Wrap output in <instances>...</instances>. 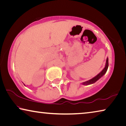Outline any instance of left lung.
Listing matches in <instances>:
<instances>
[{
    "instance_id": "left-lung-1",
    "label": "left lung",
    "mask_w": 126,
    "mask_h": 126,
    "mask_svg": "<svg viewBox=\"0 0 126 126\" xmlns=\"http://www.w3.org/2000/svg\"><path fill=\"white\" fill-rule=\"evenodd\" d=\"M108 68V58L107 57L106 59V64H105V67L102 69V71L97 74V76H95L94 77L92 78L91 79H89L87 81H86V82H83L82 84L83 85H90V84H92L93 83H94L95 82H97L98 80H99L100 78H101L102 77H103L104 74H106L107 72V71Z\"/></svg>"
}]
</instances>
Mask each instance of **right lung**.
I'll list each match as a JSON object with an SVG mask.
<instances>
[{
	"instance_id": "add662e5",
	"label": "right lung",
	"mask_w": 126,
	"mask_h": 126,
	"mask_svg": "<svg viewBox=\"0 0 126 126\" xmlns=\"http://www.w3.org/2000/svg\"><path fill=\"white\" fill-rule=\"evenodd\" d=\"M23 84H24V83H23ZM24 86H25V84H24Z\"/></svg>"
}]
</instances>
